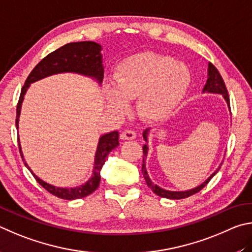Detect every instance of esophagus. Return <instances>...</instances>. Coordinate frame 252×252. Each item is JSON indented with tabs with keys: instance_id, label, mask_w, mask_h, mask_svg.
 <instances>
[{
	"instance_id": "1",
	"label": "esophagus",
	"mask_w": 252,
	"mask_h": 252,
	"mask_svg": "<svg viewBox=\"0 0 252 252\" xmlns=\"http://www.w3.org/2000/svg\"><path fill=\"white\" fill-rule=\"evenodd\" d=\"M121 138L123 140H131V139L136 138V133L134 130H130V129L124 130L123 133L121 134Z\"/></svg>"
}]
</instances>
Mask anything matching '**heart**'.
<instances>
[{
  "label": "heart",
  "instance_id": "obj_1",
  "mask_svg": "<svg viewBox=\"0 0 252 252\" xmlns=\"http://www.w3.org/2000/svg\"><path fill=\"white\" fill-rule=\"evenodd\" d=\"M115 84L105 86L109 108L125 113L127 101L136 100L144 121L156 123L170 116L186 96L191 84L190 70L169 56L143 52L127 56L114 70Z\"/></svg>",
  "mask_w": 252,
  "mask_h": 252
}]
</instances>
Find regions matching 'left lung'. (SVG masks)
Listing matches in <instances>:
<instances>
[{
	"instance_id": "left-lung-1",
	"label": "left lung",
	"mask_w": 252,
	"mask_h": 252,
	"mask_svg": "<svg viewBox=\"0 0 252 252\" xmlns=\"http://www.w3.org/2000/svg\"><path fill=\"white\" fill-rule=\"evenodd\" d=\"M204 93H207V94H217V95H221L222 98L226 101V104L228 106V109L230 110V101H229V96H228V92L226 85L222 81L221 76H220L219 72L215 66L208 63V74H207V82L205 84L204 88H202V94ZM151 129L147 128L144 130L143 133V137L145 139V142L148 143V135ZM143 166H142V173L144 175V178L146 180L147 186L152 189V190L156 193L157 196L162 197V198H167V199H184V198H187L189 196L193 195L198 191H200L202 188H204L207 184L210 182V179L214 177V176L218 173L220 167H221L222 162L218 166V168L216 169L213 174H211L208 178H207L204 183H201L200 185H198L195 188L188 189V190H168V189L161 188L158 186V185L153 184L152 179L149 178V175L147 173L146 169V159H147V155H148V145L145 144L143 146Z\"/></svg>"
}]
</instances>
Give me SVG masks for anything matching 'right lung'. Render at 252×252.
Here are the masks:
<instances>
[{
	"label": "right lung",
	"mask_w": 252,
	"mask_h": 252,
	"mask_svg": "<svg viewBox=\"0 0 252 252\" xmlns=\"http://www.w3.org/2000/svg\"><path fill=\"white\" fill-rule=\"evenodd\" d=\"M101 47L100 44L92 41L85 42H75L68 43L66 45L60 47L59 50L52 52L46 57L39 62L35 66L34 69L29 75L28 79L25 81L23 88L21 91L19 104L16 108V128L19 130V122L20 115L22 109V103L24 100V96L26 92L31 86V84L39 81L48 76L55 74L62 73H73L78 74L82 76L92 78L100 86L101 82L104 78V65H103V55H101ZM19 138V146L20 154L22 159H23L25 166L31 171V174L34 176L36 182L41 185L43 188H45L48 192L62 199L66 200H75L79 198H84L92 192H94L97 187H98L100 182V170L101 167L104 166L106 161V157L108 154L116 148L119 145V134L117 130L110 131V133L101 135L97 144L96 153L94 156V166H93V175L87 180L76 187H57L54 185H51L44 182L36 175L33 173V170L30 168L28 162L24 159L23 152H22L20 137Z\"/></svg>",
	"instance_id": "obj_1"
}]
</instances>
